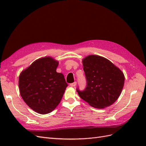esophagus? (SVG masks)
Wrapping results in <instances>:
<instances>
[{
  "label": "esophagus",
  "mask_w": 146,
  "mask_h": 146,
  "mask_svg": "<svg viewBox=\"0 0 146 146\" xmlns=\"http://www.w3.org/2000/svg\"><path fill=\"white\" fill-rule=\"evenodd\" d=\"M76 85H77V82H74V83H70V86H72V87H74V86H76Z\"/></svg>",
  "instance_id": "esophagus-1"
}]
</instances>
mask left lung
<instances>
[{"label":"left lung","instance_id":"1","mask_svg":"<svg viewBox=\"0 0 146 146\" xmlns=\"http://www.w3.org/2000/svg\"><path fill=\"white\" fill-rule=\"evenodd\" d=\"M87 85L84 91H77L91 107H109L120 96L125 77L120 69L111 61L99 55H88L82 60Z\"/></svg>","mask_w":146,"mask_h":146}]
</instances>
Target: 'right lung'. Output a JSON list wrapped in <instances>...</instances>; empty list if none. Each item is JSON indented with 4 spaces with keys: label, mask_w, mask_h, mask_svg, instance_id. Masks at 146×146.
<instances>
[{
    "label": "right lung",
    "mask_w": 146,
    "mask_h": 146,
    "mask_svg": "<svg viewBox=\"0 0 146 146\" xmlns=\"http://www.w3.org/2000/svg\"><path fill=\"white\" fill-rule=\"evenodd\" d=\"M58 61L50 56L39 58L21 72L19 88L22 98L39 114L52 112L60 104L68 83L56 72Z\"/></svg>",
    "instance_id": "right-lung-1"
}]
</instances>
